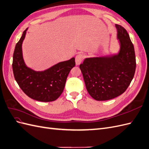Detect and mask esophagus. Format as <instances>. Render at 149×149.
Returning a JSON list of instances; mask_svg holds the SVG:
<instances>
[{"label":"esophagus","instance_id":"34e87169","mask_svg":"<svg viewBox=\"0 0 149 149\" xmlns=\"http://www.w3.org/2000/svg\"><path fill=\"white\" fill-rule=\"evenodd\" d=\"M84 59V55L83 54H78V55L76 56L75 58V61H76V65H79L81 63L83 60Z\"/></svg>","mask_w":149,"mask_h":149}]
</instances>
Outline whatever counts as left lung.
Wrapping results in <instances>:
<instances>
[{
	"mask_svg": "<svg viewBox=\"0 0 149 149\" xmlns=\"http://www.w3.org/2000/svg\"><path fill=\"white\" fill-rule=\"evenodd\" d=\"M120 49L116 55L85 58L79 65L86 88L97 101H106L124 93L134 78L136 60L133 44L126 30L116 24Z\"/></svg>",
	"mask_w": 149,
	"mask_h": 149,
	"instance_id": "obj_1",
	"label": "left lung"
}]
</instances>
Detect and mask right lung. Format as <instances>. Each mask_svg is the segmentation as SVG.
Returning a JSON list of instances; mask_svg holds the SVG:
<instances>
[{"label":"right lung","mask_w":149,"mask_h":149,"mask_svg":"<svg viewBox=\"0 0 149 149\" xmlns=\"http://www.w3.org/2000/svg\"><path fill=\"white\" fill-rule=\"evenodd\" d=\"M26 29L15 45L12 69L14 78L21 89L29 97L42 102L55 101L63 91L66 78L75 66V58L60 62L49 68L36 71L26 66L22 55V43Z\"/></svg>","instance_id":"1"}]
</instances>
